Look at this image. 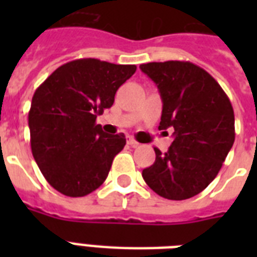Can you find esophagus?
<instances>
[{"label":"esophagus","mask_w":257,"mask_h":257,"mask_svg":"<svg viewBox=\"0 0 257 257\" xmlns=\"http://www.w3.org/2000/svg\"><path fill=\"white\" fill-rule=\"evenodd\" d=\"M128 144L131 145V147H137V145H139V143H137V141L135 140L133 137L129 136V137H128Z\"/></svg>","instance_id":"1"}]
</instances>
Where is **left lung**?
<instances>
[{
    "label": "left lung",
    "mask_w": 257,
    "mask_h": 257,
    "mask_svg": "<svg viewBox=\"0 0 257 257\" xmlns=\"http://www.w3.org/2000/svg\"><path fill=\"white\" fill-rule=\"evenodd\" d=\"M140 69L159 88L163 113L159 129H173L165 153L143 169V179L159 196L185 200L199 195L221 169L235 141V114L219 82L189 61L148 62Z\"/></svg>",
    "instance_id": "left-lung-1"
}]
</instances>
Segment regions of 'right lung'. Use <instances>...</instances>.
I'll return each instance as SVG.
<instances>
[{
  "label": "right lung",
  "instance_id": "right-lung-1",
  "mask_svg": "<svg viewBox=\"0 0 257 257\" xmlns=\"http://www.w3.org/2000/svg\"><path fill=\"white\" fill-rule=\"evenodd\" d=\"M135 72L136 65L80 58L57 68L36 89L28 117L32 153L56 191L82 197L105 181L126 140L124 133L102 132L96 118Z\"/></svg>",
  "mask_w": 257,
  "mask_h": 257
}]
</instances>
